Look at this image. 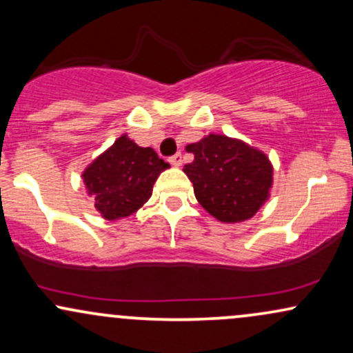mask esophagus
Here are the masks:
<instances>
[{
  "label": "esophagus",
  "mask_w": 353,
  "mask_h": 353,
  "mask_svg": "<svg viewBox=\"0 0 353 353\" xmlns=\"http://www.w3.org/2000/svg\"><path fill=\"white\" fill-rule=\"evenodd\" d=\"M169 163H171L172 165H176V168H179V165L182 164V154H174L172 157H169Z\"/></svg>",
  "instance_id": "obj_1"
}]
</instances>
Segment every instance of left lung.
<instances>
[{"label": "left lung", "instance_id": "obj_1", "mask_svg": "<svg viewBox=\"0 0 353 353\" xmlns=\"http://www.w3.org/2000/svg\"><path fill=\"white\" fill-rule=\"evenodd\" d=\"M194 161L184 171L199 204L225 224L254 217L270 196L274 168L269 157L244 141L209 134L185 145Z\"/></svg>", "mask_w": 353, "mask_h": 353}]
</instances>
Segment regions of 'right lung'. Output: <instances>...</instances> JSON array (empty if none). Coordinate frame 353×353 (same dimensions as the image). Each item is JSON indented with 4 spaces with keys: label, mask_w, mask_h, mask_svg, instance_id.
<instances>
[{
    "label": "right lung",
    "mask_w": 353,
    "mask_h": 353,
    "mask_svg": "<svg viewBox=\"0 0 353 353\" xmlns=\"http://www.w3.org/2000/svg\"><path fill=\"white\" fill-rule=\"evenodd\" d=\"M169 168L152 148H141L128 134L99 154L84 169L88 196L106 221L129 217L152 196V185Z\"/></svg>",
    "instance_id": "obj_1"
}]
</instances>
